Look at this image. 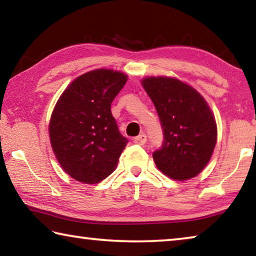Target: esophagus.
Returning a JSON list of instances; mask_svg holds the SVG:
<instances>
[{
    "label": "esophagus",
    "instance_id": "1",
    "mask_svg": "<svg viewBox=\"0 0 256 256\" xmlns=\"http://www.w3.org/2000/svg\"><path fill=\"white\" fill-rule=\"evenodd\" d=\"M133 142L134 144H140V146H144L146 142V134H140V136H136L133 138Z\"/></svg>",
    "mask_w": 256,
    "mask_h": 256
}]
</instances>
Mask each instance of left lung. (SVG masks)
I'll return each instance as SVG.
<instances>
[{
	"label": "left lung",
	"instance_id": "8db88e82",
	"mask_svg": "<svg viewBox=\"0 0 256 256\" xmlns=\"http://www.w3.org/2000/svg\"><path fill=\"white\" fill-rule=\"evenodd\" d=\"M158 112L164 141L152 154L156 166L177 180L196 177L206 166L216 141V125L206 102L174 78L142 81Z\"/></svg>",
	"mask_w": 256,
	"mask_h": 256
}]
</instances>
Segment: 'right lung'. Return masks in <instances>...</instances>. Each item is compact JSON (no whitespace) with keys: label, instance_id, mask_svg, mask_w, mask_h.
<instances>
[{"label":"right lung","instance_id":"1","mask_svg":"<svg viewBox=\"0 0 256 256\" xmlns=\"http://www.w3.org/2000/svg\"><path fill=\"white\" fill-rule=\"evenodd\" d=\"M128 76L112 70L90 71L60 97L50 122L52 148L64 172L96 184L116 170L128 140L120 133L110 106Z\"/></svg>","mask_w":256,"mask_h":256}]
</instances>
